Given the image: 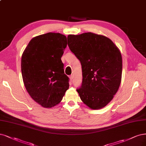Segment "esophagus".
<instances>
[{
  "mask_svg": "<svg viewBox=\"0 0 146 146\" xmlns=\"http://www.w3.org/2000/svg\"><path fill=\"white\" fill-rule=\"evenodd\" d=\"M73 78H74V77H73V75H70V76H69V78H70V81H71V82H72V80H73Z\"/></svg>",
  "mask_w": 146,
  "mask_h": 146,
  "instance_id": "34e87169",
  "label": "esophagus"
}]
</instances>
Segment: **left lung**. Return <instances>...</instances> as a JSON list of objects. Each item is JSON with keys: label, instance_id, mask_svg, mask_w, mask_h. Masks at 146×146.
Instances as JSON below:
<instances>
[{"label": "left lung", "instance_id": "1", "mask_svg": "<svg viewBox=\"0 0 146 146\" xmlns=\"http://www.w3.org/2000/svg\"><path fill=\"white\" fill-rule=\"evenodd\" d=\"M68 44L82 65V83L77 89L80 98L92 109L104 108L121 83V52L111 40L92 33L69 35Z\"/></svg>", "mask_w": 146, "mask_h": 146}]
</instances>
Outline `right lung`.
Masks as SVG:
<instances>
[{"label":"right lung","instance_id":"add662e5","mask_svg":"<svg viewBox=\"0 0 146 146\" xmlns=\"http://www.w3.org/2000/svg\"><path fill=\"white\" fill-rule=\"evenodd\" d=\"M66 37L48 33L31 40L22 54L23 83L30 96L44 108L58 104L69 89V78L64 72L61 58Z\"/></svg>","mask_w":146,"mask_h":146}]
</instances>
